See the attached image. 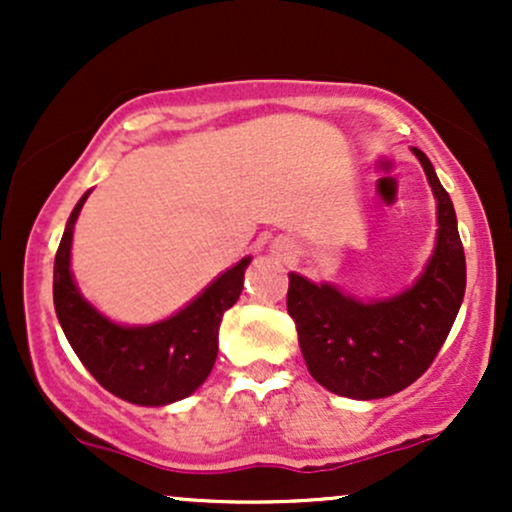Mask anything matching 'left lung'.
<instances>
[{
    "label": "left lung",
    "mask_w": 512,
    "mask_h": 512,
    "mask_svg": "<svg viewBox=\"0 0 512 512\" xmlns=\"http://www.w3.org/2000/svg\"><path fill=\"white\" fill-rule=\"evenodd\" d=\"M436 197V248L419 279L390 298L361 301L332 284L289 274L286 308L305 366L325 390L351 399L390 397L426 373L464 298L467 264L450 195L424 151L411 146Z\"/></svg>",
    "instance_id": "1"
}]
</instances>
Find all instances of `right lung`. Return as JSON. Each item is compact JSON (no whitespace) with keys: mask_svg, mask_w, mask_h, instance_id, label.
I'll return each mask as SVG.
<instances>
[{"mask_svg":"<svg viewBox=\"0 0 512 512\" xmlns=\"http://www.w3.org/2000/svg\"><path fill=\"white\" fill-rule=\"evenodd\" d=\"M91 190L76 202L55 255V313L64 337L105 390L139 407H163L190 397L214 368L223 313L243 291L252 257L216 276L195 301L151 325H120L81 296L72 276L74 223Z\"/></svg>","mask_w":512,"mask_h":512,"instance_id":"add662e5","label":"right lung"}]
</instances>
